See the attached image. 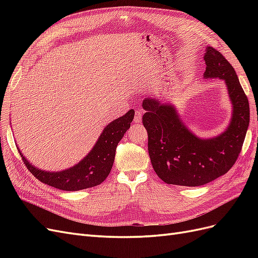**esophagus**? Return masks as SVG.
<instances>
[{"label": "esophagus", "instance_id": "esophagus-1", "mask_svg": "<svg viewBox=\"0 0 258 258\" xmlns=\"http://www.w3.org/2000/svg\"><path fill=\"white\" fill-rule=\"evenodd\" d=\"M142 115H143L142 111H136V113H135V121L137 123H140V122L142 121Z\"/></svg>", "mask_w": 258, "mask_h": 258}]
</instances>
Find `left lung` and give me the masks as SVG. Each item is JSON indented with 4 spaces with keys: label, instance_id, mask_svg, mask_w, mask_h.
Listing matches in <instances>:
<instances>
[{
    "label": "left lung",
    "instance_id": "1",
    "mask_svg": "<svg viewBox=\"0 0 258 258\" xmlns=\"http://www.w3.org/2000/svg\"><path fill=\"white\" fill-rule=\"evenodd\" d=\"M204 58L205 79L224 80L231 100V121L222 135L200 139L179 119L173 105L150 97L143 101L148 154L156 174L167 184L201 186L224 175L235 165L244 142L249 105L235 69L210 46Z\"/></svg>",
    "mask_w": 258,
    "mask_h": 258
}]
</instances>
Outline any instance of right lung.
Here are the masks:
<instances>
[{
  "instance_id": "obj_1",
  "label": "right lung",
  "mask_w": 258,
  "mask_h": 258,
  "mask_svg": "<svg viewBox=\"0 0 258 258\" xmlns=\"http://www.w3.org/2000/svg\"><path fill=\"white\" fill-rule=\"evenodd\" d=\"M135 117V111L130 110L104 128L97 143L90 153L74 167L49 172L37 169L25 158L19 150L23 163L38 181L47 184L54 188L67 191H75L90 188L102 183L110 174L115 159V152L118 142Z\"/></svg>"
}]
</instances>
